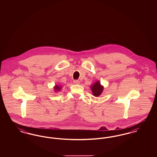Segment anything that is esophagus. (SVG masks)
<instances>
[{
    "label": "esophagus",
    "instance_id": "esophagus-1",
    "mask_svg": "<svg viewBox=\"0 0 157 157\" xmlns=\"http://www.w3.org/2000/svg\"><path fill=\"white\" fill-rule=\"evenodd\" d=\"M74 82V83L76 84V85H79L80 83V82L78 80H75Z\"/></svg>",
    "mask_w": 157,
    "mask_h": 157
}]
</instances>
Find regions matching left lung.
<instances>
[{"label": "left lung", "mask_w": 157, "mask_h": 157, "mask_svg": "<svg viewBox=\"0 0 157 157\" xmlns=\"http://www.w3.org/2000/svg\"><path fill=\"white\" fill-rule=\"evenodd\" d=\"M90 88H91L92 93L95 97L99 96L104 90L103 86L100 84V82H98V81L95 82L94 84V85L91 86Z\"/></svg>", "instance_id": "left-lung-1"}]
</instances>
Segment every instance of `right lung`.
<instances>
[{"label": "right lung", "mask_w": 157, "mask_h": 157, "mask_svg": "<svg viewBox=\"0 0 157 157\" xmlns=\"http://www.w3.org/2000/svg\"><path fill=\"white\" fill-rule=\"evenodd\" d=\"M55 90H60V87H59V86H58V85H56L55 86Z\"/></svg>", "instance_id": "obj_1"}]
</instances>
